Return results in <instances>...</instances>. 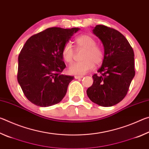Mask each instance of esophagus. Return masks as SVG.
<instances>
[{
	"label": "esophagus",
	"instance_id": "34e87169",
	"mask_svg": "<svg viewBox=\"0 0 149 149\" xmlns=\"http://www.w3.org/2000/svg\"><path fill=\"white\" fill-rule=\"evenodd\" d=\"M75 79H80V78H83L84 77V75H75Z\"/></svg>",
	"mask_w": 149,
	"mask_h": 149
}]
</instances>
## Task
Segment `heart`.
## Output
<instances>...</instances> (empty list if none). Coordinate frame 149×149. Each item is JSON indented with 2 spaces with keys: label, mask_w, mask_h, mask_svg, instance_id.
I'll return each mask as SVG.
<instances>
[{
  "label": "heart",
  "mask_w": 149,
  "mask_h": 149,
  "mask_svg": "<svg viewBox=\"0 0 149 149\" xmlns=\"http://www.w3.org/2000/svg\"><path fill=\"white\" fill-rule=\"evenodd\" d=\"M77 47L84 49L81 61L73 62L70 65L68 72L72 74H85L92 70L96 64H100L104 60V50L97 45L96 40L89 35H81L75 39ZM62 57L65 62H71L74 57V50L72 45L68 42L63 47Z\"/></svg>",
  "instance_id": "obj_1"
}]
</instances>
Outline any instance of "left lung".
<instances>
[{"label":"left lung","mask_w":149,"mask_h":149,"mask_svg":"<svg viewBox=\"0 0 149 149\" xmlns=\"http://www.w3.org/2000/svg\"><path fill=\"white\" fill-rule=\"evenodd\" d=\"M93 33L102 41L104 57L99 75H93V84L87 90L92 102L101 107H112L124 99L135 76L134 52L127 40L117 30L97 25Z\"/></svg>","instance_id":"left-lung-1"}]
</instances>
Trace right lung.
<instances>
[{"mask_svg":"<svg viewBox=\"0 0 149 149\" xmlns=\"http://www.w3.org/2000/svg\"><path fill=\"white\" fill-rule=\"evenodd\" d=\"M79 28L50 27L27 40L18 56L17 81L30 102L41 107L58 104L74 76L61 74L65 68L62 50Z\"/></svg>","mask_w":149,"mask_h":149,"instance_id":"add662e5","label":"right lung"}]
</instances>
